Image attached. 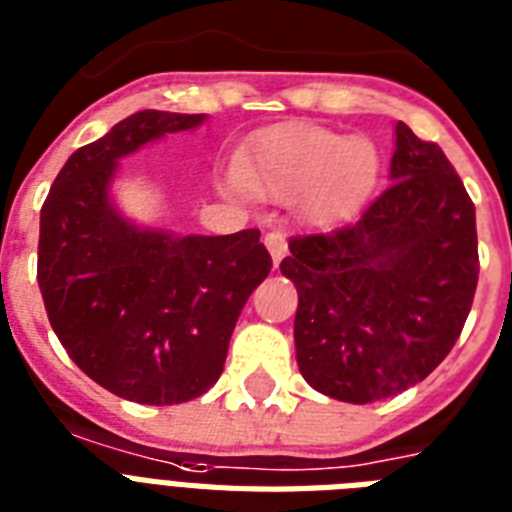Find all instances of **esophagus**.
<instances>
[{
  "label": "esophagus",
  "instance_id": "34e87169",
  "mask_svg": "<svg viewBox=\"0 0 512 512\" xmlns=\"http://www.w3.org/2000/svg\"><path fill=\"white\" fill-rule=\"evenodd\" d=\"M265 247H268V252H271L273 263L279 265V260L284 255H287V236L281 231H268L265 233Z\"/></svg>",
  "mask_w": 512,
  "mask_h": 512
}]
</instances>
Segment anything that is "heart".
Listing matches in <instances>:
<instances>
[{
    "label": "heart",
    "instance_id": "obj_1",
    "mask_svg": "<svg viewBox=\"0 0 512 512\" xmlns=\"http://www.w3.org/2000/svg\"><path fill=\"white\" fill-rule=\"evenodd\" d=\"M380 175L372 140L345 138L313 124L273 127L241 162V183L257 196L292 201L303 196L305 215L340 223L356 215Z\"/></svg>",
    "mask_w": 512,
    "mask_h": 512
}]
</instances>
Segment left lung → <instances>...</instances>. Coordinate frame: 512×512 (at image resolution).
Wrapping results in <instances>:
<instances>
[{
  "mask_svg": "<svg viewBox=\"0 0 512 512\" xmlns=\"http://www.w3.org/2000/svg\"><path fill=\"white\" fill-rule=\"evenodd\" d=\"M390 180L356 223L297 233L281 260L300 295V372L348 404L425 380L454 348L476 295V207L444 151L398 122Z\"/></svg>",
  "mask_w": 512,
  "mask_h": 512,
  "instance_id": "1",
  "label": "left lung"
}]
</instances>
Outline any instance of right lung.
Returning <instances> with one entry per match:
<instances>
[{
	"label": "right lung",
	"mask_w": 512,
	"mask_h": 512,
	"mask_svg": "<svg viewBox=\"0 0 512 512\" xmlns=\"http://www.w3.org/2000/svg\"><path fill=\"white\" fill-rule=\"evenodd\" d=\"M201 114L138 111L68 156L42 204L36 281L60 345L87 377L135 404L207 393L271 255L257 228L228 236L140 231L108 204L116 159Z\"/></svg>",
	"instance_id": "1"
}]
</instances>
